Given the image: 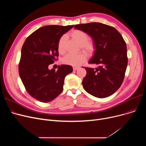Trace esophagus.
<instances>
[{"label":"esophagus","mask_w":146,"mask_h":146,"mask_svg":"<svg viewBox=\"0 0 146 146\" xmlns=\"http://www.w3.org/2000/svg\"><path fill=\"white\" fill-rule=\"evenodd\" d=\"M73 70H77L79 69V67H73Z\"/></svg>","instance_id":"34e87169"}]
</instances>
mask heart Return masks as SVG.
<instances>
[{
    "label": "heart",
    "mask_w": 146,
    "mask_h": 146,
    "mask_svg": "<svg viewBox=\"0 0 146 146\" xmlns=\"http://www.w3.org/2000/svg\"><path fill=\"white\" fill-rule=\"evenodd\" d=\"M70 36L76 42L80 44V48L90 55L92 54L95 49V45L94 41L89 40V36L86 33L82 30L76 29L72 31ZM66 40V36L63 35L58 42V51L60 53L64 52V45ZM86 59V55L84 53L80 52L78 54H68L63 60V63L73 66H79L82 64Z\"/></svg>",
    "instance_id": "heart-1"
}]
</instances>
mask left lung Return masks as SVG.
<instances>
[{
    "mask_svg": "<svg viewBox=\"0 0 146 146\" xmlns=\"http://www.w3.org/2000/svg\"><path fill=\"white\" fill-rule=\"evenodd\" d=\"M74 28L86 33L95 45L89 63L98 67L85 68L86 75L82 82L84 89L99 98L112 95L123 82L128 63L123 38L115 28L99 22L76 25Z\"/></svg>",
    "mask_w": 146,
    "mask_h": 146,
    "instance_id": "left-lung-1",
    "label": "left lung"
}]
</instances>
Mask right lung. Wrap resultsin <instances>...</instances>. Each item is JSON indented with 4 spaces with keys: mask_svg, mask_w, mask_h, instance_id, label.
I'll return each instance as SVG.
<instances>
[{
    "mask_svg": "<svg viewBox=\"0 0 146 146\" xmlns=\"http://www.w3.org/2000/svg\"><path fill=\"white\" fill-rule=\"evenodd\" d=\"M73 25H46L26 39L21 50L19 65L21 79L27 92L36 100L47 103L63 91L66 76L73 72L71 66H59L57 70L48 66L58 56V42Z\"/></svg>",
    "mask_w": 146,
    "mask_h": 146,
    "instance_id": "add662e5",
    "label": "right lung"
}]
</instances>
